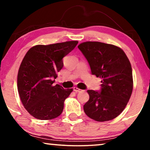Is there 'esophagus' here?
I'll use <instances>...</instances> for the list:
<instances>
[{"label": "esophagus", "instance_id": "esophagus-1", "mask_svg": "<svg viewBox=\"0 0 150 150\" xmlns=\"http://www.w3.org/2000/svg\"><path fill=\"white\" fill-rule=\"evenodd\" d=\"M73 90H74L75 92H81L83 91V90H82L81 89H80V88H78L77 87L73 88Z\"/></svg>", "mask_w": 150, "mask_h": 150}]
</instances>
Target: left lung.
Listing matches in <instances>:
<instances>
[{
	"instance_id": "left-lung-1",
	"label": "left lung",
	"mask_w": 150,
	"mask_h": 150,
	"mask_svg": "<svg viewBox=\"0 0 150 150\" xmlns=\"http://www.w3.org/2000/svg\"><path fill=\"white\" fill-rule=\"evenodd\" d=\"M89 63L92 75L102 78L99 92L88 90L89 100L84 112L97 122L117 117L127 105L133 88L131 64L121 48L98 41L78 45Z\"/></svg>"
}]
</instances>
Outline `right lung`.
Listing matches in <instances>:
<instances>
[{"mask_svg":"<svg viewBox=\"0 0 150 150\" xmlns=\"http://www.w3.org/2000/svg\"><path fill=\"white\" fill-rule=\"evenodd\" d=\"M77 41L37 45L27 52L18 74V90L24 108L38 120H52L64 109V102L73 89L54 86L63 67L62 58L77 45Z\"/></svg>","mask_w":150,"mask_h":150,"instance_id":"right-lung-1","label":"right lung"}]
</instances>
